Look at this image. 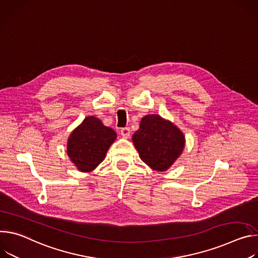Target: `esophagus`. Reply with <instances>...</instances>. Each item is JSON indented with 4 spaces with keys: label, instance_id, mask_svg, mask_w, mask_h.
Listing matches in <instances>:
<instances>
[{
    "label": "esophagus",
    "instance_id": "esophagus-1",
    "mask_svg": "<svg viewBox=\"0 0 258 258\" xmlns=\"http://www.w3.org/2000/svg\"><path fill=\"white\" fill-rule=\"evenodd\" d=\"M121 135H122L124 138H128V137L130 136V128H128V127L122 128V129H121Z\"/></svg>",
    "mask_w": 258,
    "mask_h": 258
}]
</instances>
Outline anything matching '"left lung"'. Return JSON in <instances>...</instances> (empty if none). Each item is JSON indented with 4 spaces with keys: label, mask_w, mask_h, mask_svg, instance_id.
<instances>
[{
    "label": "left lung",
    "mask_w": 258,
    "mask_h": 258,
    "mask_svg": "<svg viewBox=\"0 0 258 258\" xmlns=\"http://www.w3.org/2000/svg\"><path fill=\"white\" fill-rule=\"evenodd\" d=\"M132 140L141 160L157 171L167 170L184 148L182 132L158 114L142 118Z\"/></svg>",
    "instance_id": "1"
}]
</instances>
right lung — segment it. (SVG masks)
<instances>
[{
  "instance_id": "right-lung-1",
  "label": "right lung",
  "mask_w": 258,
  "mask_h": 258,
  "mask_svg": "<svg viewBox=\"0 0 258 258\" xmlns=\"http://www.w3.org/2000/svg\"><path fill=\"white\" fill-rule=\"evenodd\" d=\"M117 137L95 117H87L76 128L68 142V155L82 172H89L101 163L110 145Z\"/></svg>"
}]
</instances>
